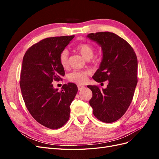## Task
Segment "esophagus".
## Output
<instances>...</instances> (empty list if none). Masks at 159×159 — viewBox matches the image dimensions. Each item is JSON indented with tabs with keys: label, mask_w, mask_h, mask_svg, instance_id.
Wrapping results in <instances>:
<instances>
[{
	"label": "esophagus",
	"mask_w": 159,
	"mask_h": 159,
	"mask_svg": "<svg viewBox=\"0 0 159 159\" xmlns=\"http://www.w3.org/2000/svg\"><path fill=\"white\" fill-rule=\"evenodd\" d=\"M85 87L84 85H78V90L79 91H80V90H81L82 89H84Z\"/></svg>",
	"instance_id": "esophagus-1"
}]
</instances>
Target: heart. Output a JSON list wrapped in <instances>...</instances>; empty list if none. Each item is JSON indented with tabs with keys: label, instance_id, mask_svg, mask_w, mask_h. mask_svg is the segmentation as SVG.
Here are the masks:
<instances>
[{
	"label": "heart",
	"instance_id": "1",
	"mask_svg": "<svg viewBox=\"0 0 159 159\" xmlns=\"http://www.w3.org/2000/svg\"><path fill=\"white\" fill-rule=\"evenodd\" d=\"M75 50L79 52L84 59L89 60L95 54V48L89 44H80L75 47ZM59 61L64 68L68 66V52L67 50L62 51L59 56ZM88 72L84 71H74L68 74V78L70 81L75 84H84L88 78Z\"/></svg>",
	"mask_w": 159,
	"mask_h": 159
}]
</instances>
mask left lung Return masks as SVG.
I'll return each mask as SVG.
<instances>
[{
	"mask_svg": "<svg viewBox=\"0 0 159 159\" xmlns=\"http://www.w3.org/2000/svg\"><path fill=\"white\" fill-rule=\"evenodd\" d=\"M102 47V60L93 79L108 81L105 89L88 85L93 96L89 101L93 113L99 121L113 123L121 118L131 104L137 84V58L129 43L109 32L87 36Z\"/></svg>",
	"mask_w": 159,
	"mask_h": 159,
	"instance_id": "1",
	"label": "left lung"
}]
</instances>
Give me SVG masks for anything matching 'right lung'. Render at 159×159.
Masks as SVG:
<instances>
[{"mask_svg": "<svg viewBox=\"0 0 159 159\" xmlns=\"http://www.w3.org/2000/svg\"><path fill=\"white\" fill-rule=\"evenodd\" d=\"M74 36L45 38L32 46L22 60L20 86L26 106L33 118L43 126L57 129L68 121L70 105L78 92L75 84L54 88L65 71L59 61L60 53Z\"/></svg>", "mask_w": 159, "mask_h": 159, "instance_id": "1", "label": "right lung"}]
</instances>
